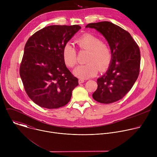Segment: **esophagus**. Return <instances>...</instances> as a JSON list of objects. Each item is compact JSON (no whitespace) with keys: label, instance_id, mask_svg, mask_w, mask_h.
Masks as SVG:
<instances>
[{"label":"esophagus","instance_id":"obj_1","mask_svg":"<svg viewBox=\"0 0 157 157\" xmlns=\"http://www.w3.org/2000/svg\"><path fill=\"white\" fill-rule=\"evenodd\" d=\"M84 81H84V79H79V84L83 83Z\"/></svg>","mask_w":157,"mask_h":157}]
</instances>
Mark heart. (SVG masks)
I'll return each mask as SVG.
<instances>
[{"label": "heart", "mask_w": 157, "mask_h": 157, "mask_svg": "<svg viewBox=\"0 0 157 157\" xmlns=\"http://www.w3.org/2000/svg\"><path fill=\"white\" fill-rule=\"evenodd\" d=\"M78 47L89 52L86 58L87 63L78 66L74 75L79 78L93 77L100 71H105L110 63L112 53L107 44L91 34H84L76 41ZM63 59L67 66L73 68L77 63L76 50L70 43H66L63 49Z\"/></svg>", "instance_id": "b5f03b06"}]
</instances>
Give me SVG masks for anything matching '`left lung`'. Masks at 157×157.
I'll use <instances>...</instances> for the list:
<instances>
[{
    "instance_id": "left-lung-1",
    "label": "left lung",
    "mask_w": 157,
    "mask_h": 157,
    "mask_svg": "<svg viewBox=\"0 0 157 157\" xmlns=\"http://www.w3.org/2000/svg\"><path fill=\"white\" fill-rule=\"evenodd\" d=\"M86 28L94 29L107 40L112 58L107 71L98 80L93 99L103 104L121 99L132 87L140 71V53L130 34L109 21L89 24Z\"/></svg>"
}]
</instances>
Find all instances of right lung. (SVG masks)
<instances>
[{
    "label": "right lung",
    "instance_id": "1",
    "mask_svg": "<svg viewBox=\"0 0 157 157\" xmlns=\"http://www.w3.org/2000/svg\"><path fill=\"white\" fill-rule=\"evenodd\" d=\"M81 29L78 25H50L27 40L20 76L27 95L39 106L56 109L70 101L78 79L67 68L62 53Z\"/></svg>",
    "mask_w": 157,
    "mask_h": 157
}]
</instances>
